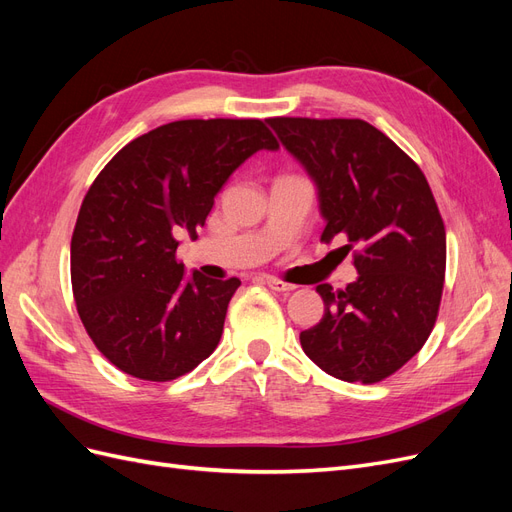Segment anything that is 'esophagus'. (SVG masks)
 <instances>
[{
	"mask_svg": "<svg viewBox=\"0 0 512 512\" xmlns=\"http://www.w3.org/2000/svg\"><path fill=\"white\" fill-rule=\"evenodd\" d=\"M265 284L271 288V290H277V292H292L294 288V284H290V282H284V280H277V277H265Z\"/></svg>",
	"mask_w": 512,
	"mask_h": 512,
	"instance_id": "esophagus-1",
	"label": "esophagus"
}]
</instances>
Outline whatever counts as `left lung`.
Wrapping results in <instances>:
<instances>
[{"label": "left lung", "mask_w": 512, "mask_h": 512, "mask_svg": "<svg viewBox=\"0 0 512 512\" xmlns=\"http://www.w3.org/2000/svg\"><path fill=\"white\" fill-rule=\"evenodd\" d=\"M271 128L318 185L320 241L346 239L359 280L320 284L324 316L301 333L329 376H393L433 331L446 271V230L423 170L363 119L271 117Z\"/></svg>", "instance_id": "8db88e82"}]
</instances>
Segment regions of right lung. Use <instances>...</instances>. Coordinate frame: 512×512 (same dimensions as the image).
Masks as SVG:
<instances>
[{"instance_id": "1", "label": "right lung", "mask_w": 512, "mask_h": 512, "mask_svg": "<svg viewBox=\"0 0 512 512\" xmlns=\"http://www.w3.org/2000/svg\"><path fill=\"white\" fill-rule=\"evenodd\" d=\"M280 143L260 119H181L134 138L87 190L70 243L76 312L123 374L185 376L218 348L241 282L183 275L177 237L252 153Z\"/></svg>"}]
</instances>
